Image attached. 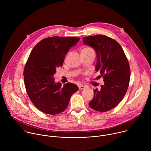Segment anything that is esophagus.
Wrapping results in <instances>:
<instances>
[{
	"label": "esophagus",
	"instance_id": "1",
	"mask_svg": "<svg viewBox=\"0 0 151 151\" xmlns=\"http://www.w3.org/2000/svg\"><path fill=\"white\" fill-rule=\"evenodd\" d=\"M78 88H79V90H83V89L85 88V86H83L82 85H80L78 86Z\"/></svg>",
	"mask_w": 151,
	"mask_h": 151
}]
</instances>
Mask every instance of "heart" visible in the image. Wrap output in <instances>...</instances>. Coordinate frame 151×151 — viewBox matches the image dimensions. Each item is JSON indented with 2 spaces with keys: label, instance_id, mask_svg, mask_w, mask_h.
I'll use <instances>...</instances> for the list:
<instances>
[{
  "label": "heart",
  "instance_id": "heart-1",
  "mask_svg": "<svg viewBox=\"0 0 151 151\" xmlns=\"http://www.w3.org/2000/svg\"><path fill=\"white\" fill-rule=\"evenodd\" d=\"M93 51L94 50L90 47H85L82 50L81 52H90V51Z\"/></svg>",
  "mask_w": 151,
  "mask_h": 151
}]
</instances>
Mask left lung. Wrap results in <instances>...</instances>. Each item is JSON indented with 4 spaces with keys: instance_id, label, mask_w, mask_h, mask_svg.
Here are the masks:
<instances>
[{
    "instance_id": "1",
    "label": "left lung",
    "mask_w": 151,
    "mask_h": 151,
    "mask_svg": "<svg viewBox=\"0 0 151 151\" xmlns=\"http://www.w3.org/2000/svg\"><path fill=\"white\" fill-rule=\"evenodd\" d=\"M83 44L96 51L97 63L104 84L101 90H94V98L89 103L91 109L100 112L109 111L117 106L124 97L129 86L130 68L121 46L114 39L105 35L83 37Z\"/></svg>"
}]
</instances>
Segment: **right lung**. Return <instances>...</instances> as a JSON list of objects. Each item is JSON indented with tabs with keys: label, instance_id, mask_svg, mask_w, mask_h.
Returning <instances> with one entry per match:
<instances>
[{
	"label": "right lung",
	"instance_id": "right-lung-1",
	"mask_svg": "<svg viewBox=\"0 0 151 151\" xmlns=\"http://www.w3.org/2000/svg\"><path fill=\"white\" fill-rule=\"evenodd\" d=\"M78 37L52 36L41 40L32 50L24 69V81L27 95L41 112L56 115L65 110L72 95L78 90L73 83L61 87L55 83L53 75L61 67L69 49Z\"/></svg>",
	"mask_w": 151,
	"mask_h": 151
}]
</instances>
